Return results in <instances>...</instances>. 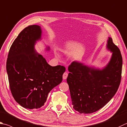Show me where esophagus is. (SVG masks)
Wrapping results in <instances>:
<instances>
[{
  "mask_svg": "<svg viewBox=\"0 0 127 127\" xmlns=\"http://www.w3.org/2000/svg\"><path fill=\"white\" fill-rule=\"evenodd\" d=\"M67 77H68V73H66V72H65V73L63 74V79H66V78H67Z\"/></svg>",
  "mask_w": 127,
  "mask_h": 127,
  "instance_id": "1",
  "label": "esophagus"
}]
</instances>
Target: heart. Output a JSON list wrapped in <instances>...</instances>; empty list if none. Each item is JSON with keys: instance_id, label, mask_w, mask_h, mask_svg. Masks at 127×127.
<instances>
[{"instance_id": "1", "label": "heart", "mask_w": 127, "mask_h": 127, "mask_svg": "<svg viewBox=\"0 0 127 127\" xmlns=\"http://www.w3.org/2000/svg\"><path fill=\"white\" fill-rule=\"evenodd\" d=\"M62 51L63 53H66V52H67V50H66V49H62ZM55 54H56V56L57 57H59V55L57 52L55 53Z\"/></svg>"}]
</instances>
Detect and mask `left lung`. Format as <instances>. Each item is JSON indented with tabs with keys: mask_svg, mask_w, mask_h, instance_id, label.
I'll list each match as a JSON object with an SVG mask.
<instances>
[{
	"mask_svg": "<svg viewBox=\"0 0 127 127\" xmlns=\"http://www.w3.org/2000/svg\"><path fill=\"white\" fill-rule=\"evenodd\" d=\"M106 49L112 53L102 68L75 61L68 67L66 79L73 108L80 113H92L103 108L113 97L121 80L122 57L120 50L108 37Z\"/></svg>",
	"mask_w": 127,
	"mask_h": 127,
	"instance_id": "1",
	"label": "left lung"
}]
</instances>
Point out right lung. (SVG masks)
<instances>
[{
    "mask_svg": "<svg viewBox=\"0 0 127 127\" xmlns=\"http://www.w3.org/2000/svg\"><path fill=\"white\" fill-rule=\"evenodd\" d=\"M39 25L25 28L11 45L6 62L11 94L26 109H38L44 105L48 94L62 82L65 71L63 66L50 65L36 52L35 45L42 40ZM50 49L45 45V52Z\"/></svg>",
    "mask_w": 127,
    "mask_h": 127,
    "instance_id": "obj_1",
    "label": "right lung"
}]
</instances>
